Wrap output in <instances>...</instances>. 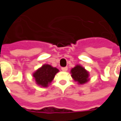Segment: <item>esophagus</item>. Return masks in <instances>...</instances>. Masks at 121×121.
Listing matches in <instances>:
<instances>
[{"label": "esophagus", "instance_id": "1", "mask_svg": "<svg viewBox=\"0 0 121 121\" xmlns=\"http://www.w3.org/2000/svg\"><path fill=\"white\" fill-rule=\"evenodd\" d=\"M61 70L63 71H67L68 70V67H61Z\"/></svg>", "mask_w": 121, "mask_h": 121}]
</instances>
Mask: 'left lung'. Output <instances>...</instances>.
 <instances>
[{"instance_id": "left-lung-1", "label": "left lung", "mask_w": 121, "mask_h": 121, "mask_svg": "<svg viewBox=\"0 0 121 121\" xmlns=\"http://www.w3.org/2000/svg\"><path fill=\"white\" fill-rule=\"evenodd\" d=\"M71 76L78 84H83L89 80L88 72L80 65H76L71 69Z\"/></svg>"}]
</instances>
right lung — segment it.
<instances>
[{"instance_id": "right-lung-1", "label": "right lung", "mask_w": 121, "mask_h": 121, "mask_svg": "<svg viewBox=\"0 0 121 121\" xmlns=\"http://www.w3.org/2000/svg\"><path fill=\"white\" fill-rule=\"evenodd\" d=\"M59 70L56 67H52L50 65H43L35 72L33 76L36 83L43 87H47L54 78L56 74Z\"/></svg>"}]
</instances>
